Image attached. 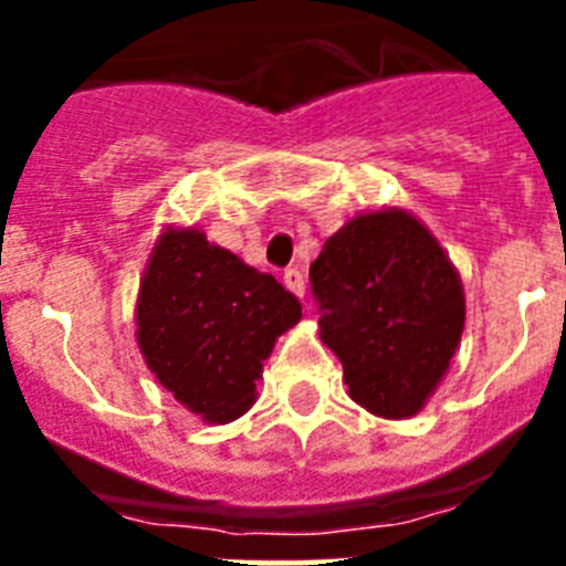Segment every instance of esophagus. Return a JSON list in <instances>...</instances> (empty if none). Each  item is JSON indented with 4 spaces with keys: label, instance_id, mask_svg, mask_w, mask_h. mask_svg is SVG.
Returning <instances> with one entry per match:
<instances>
[{
    "label": "esophagus",
    "instance_id": "1",
    "mask_svg": "<svg viewBox=\"0 0 566 566\" xmlns=\"http://www.w3.org/2000/svg\"><path fill=\"white\" fill-rule=\"evenodd\" d=\"M282 282H284V287L293 293V296H305V275H302V270H296V266L284 270Z\"/></svg>",
    "mask_w": 566,
    "mask_h": 566
}]
</instances>
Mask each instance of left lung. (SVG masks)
Segmentation results:
<instances>
[{"instance_id": "8db88e82", "label": "left lung", "mask_w": 566, "mask_h": 566, "mask_svg": "<svg viewBox=\"0 0 566 566\" xmlns=\"http://www.w3.org/2000/svg\"><path fill=\"white\" fill-rule=\"evenodd\" d=\"M319 337L349 396L405 420L438 390L464 332V287L434 234L402 208L358 213L311 264Z\"/></svg>"}]
</instances>
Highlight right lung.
<instances>
[{"label":"right lung","mask_w":566,"mask_h":566,"mask_svg":"<svg viewBox=\"0 0 566 566\" xmlns=\"http://www.w3.org/2000/svg\"><path fill=\"white\" fill-rule=\"evenodd\" d=\"M300 317V300L273 275L208 243L199 229L170 226L140 279L137 346L161 387L220 426L255 405L275 337Z\"/></svg>","instance_id":"1"}]
</instances>
